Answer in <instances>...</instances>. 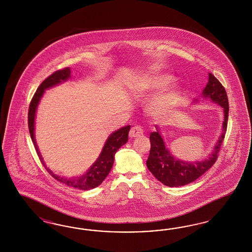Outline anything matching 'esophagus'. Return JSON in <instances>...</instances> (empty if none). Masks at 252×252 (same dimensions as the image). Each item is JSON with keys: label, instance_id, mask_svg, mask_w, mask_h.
Instances as JSON below:
<instances>
[{"label": "esophagus", "instance_id": "1", "mask_svg": "<svg viewBox=\"0 0 252 252\" xmlns=\"http://www.w3.org/2000/svg\"><path fill=\"white\" fill-rule=\"evenodd\" d=\"M143 135V128L140 126H135L129 131L130 137H137Z\"/></svg>", "mask_w": 252, "mask_h": 252}]
</instances>
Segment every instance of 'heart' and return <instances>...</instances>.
<instances>
[{"label": "heart", "instance_id": "obj_1", "mask_svg": "<svg viewBox=\"0 0 252 252\" xmlns=\"http://www.w3.org/2000/svg\"><path fill=\"white\" fill-rule=\"evenodd\" d=\"M173 80V77L169 75H155L149 76L142 82V89L145 91H160L167 87ZM180 99V91L174 87L161 93L153 100L150 106L151 114L160 119L166 118L177 106Z\"/></svg>", "mask_w": 252, "mask_h": 252}]
</instances>
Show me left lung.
<instances>
[{
	"label": "left lung",
	"mask_w": 252,
	"mask_h": 252,
	"mask_svg": "<svg viewBox=\"0 0 252 252\" xmlns=\"http://www.w3.org/2000/svg\"><path fill=\"white\" fill-rule=\"evenodd\" d=\"M208 75V83L203 90L202 95L204 98H209L215 103L221 105L223 108L224 115L221 135L218 138L216 145L214 146V151L208 159L201 161L197 160L194 162L177 160L170 153L167 148H165L164 142L160 136V129L155 127L156 131L152 132L150 135L151 151L149 158L146 161L147 167L152 172L153 176L167 187L176 188L195 181L214 165L220 153L222 140L227 128L228 98L225 89L221 82L212 73H209Z\"/></svg>",
	"instance_id": "obj_1"
}]
</instances>
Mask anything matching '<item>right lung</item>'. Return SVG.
I'll list each match as a JSON object with an SVG mask.
<instances>
[{"label": "right lung", "instance_id": "add662e5", "mask_svg": "<svg viewBox=\"0 0 252 252\" xmlns=\"http://www.w3.org/2000/svg\"><path fill=\"white\" fill-rule=\"evenodd\" d=\"M70 68L61 69L57 70L53 73L51 76H48L45 80L38 86V90L35 92L33 98L31 99L30 108H29V129L31 133V139L38 153V158L43 163L44 167L47 169L48 173L54 177L57 181L64 184L71 188H75L81 190H89L92 189L102 183V181L106 178L108 174L110 173L111 169L113 167L115 161V153L125 145L128 140V132L130 130V126H124L120 129L116 130L113 134H111L107 138L104 147L99 154V158L92 164V167L88 170V172L83 176L77 177H70L66 178L63 176H59L54 174L49 168H47L43 159L38 152V145L35 140L34 136V126H35V115L38 102L41 99L44 91L52 88L55 85L60 84L62 82L67 80L70 77Z\"/></svg>", "mask_w": 252, "mask_h": 252}]
</instances>
